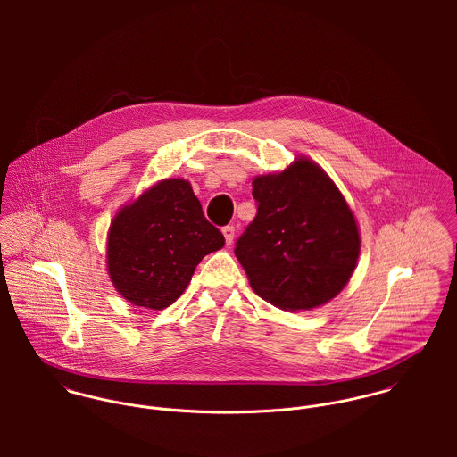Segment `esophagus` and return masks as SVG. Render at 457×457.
Masks as SVG:
<instances>
[{"mask_svg": "<svg viewBox=\"0 0 457 457\" xmlns=\"http://www.w3.org/2000/svg\"><path fill=\"white\" fill-rule=\"evenodd\" d=\"M221 230H223V236H225L227 245L230 246L232 241H234V236H236V227H234V225H227V227H223Z\"/></svg>", "mask_w": 457, "mask_h": 457, "instance_id": "obj_1", "label": "esophagus"}]
</instances>
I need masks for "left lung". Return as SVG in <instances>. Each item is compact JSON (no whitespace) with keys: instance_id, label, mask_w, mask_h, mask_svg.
I'll return each mask as SVG.
<instances>
[{"instance_id":"obj_1","label":"left lung","mask_w":457,"mask_h":457,"mask_svg":"<svg viewBox=\"0 0 457 457\" xmlns=\"http://www.w3.org/2000/svg\"><path fill=\"white\" fill-rule=\"evenodd\" d=\"M257 216L236 241L252 288L281 310H312L348 283L361 252L355 218L326 172L299 158L253 181Z\"/></svg>"}]
</instances>
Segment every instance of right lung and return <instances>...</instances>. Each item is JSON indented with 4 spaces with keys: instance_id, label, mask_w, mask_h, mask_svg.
<instances>
[{
    "instance_id": "right-lung-1",
    "label": "right lung",
    "mask_w": 457,
    "mask_h": 457,
    "mask_svg": "<svg viewBox=\"0 0 457 457\" xmlns=\"http://www.w3.org/2000/svg\"><path fill=\"white\" fill-rule=\"evenodd\" d=\"M185 179H165L114 218L107 269L116 290L135 306L163 310L188 287L198 262L223 248Z\"/></svg>"
}]
</instances>
